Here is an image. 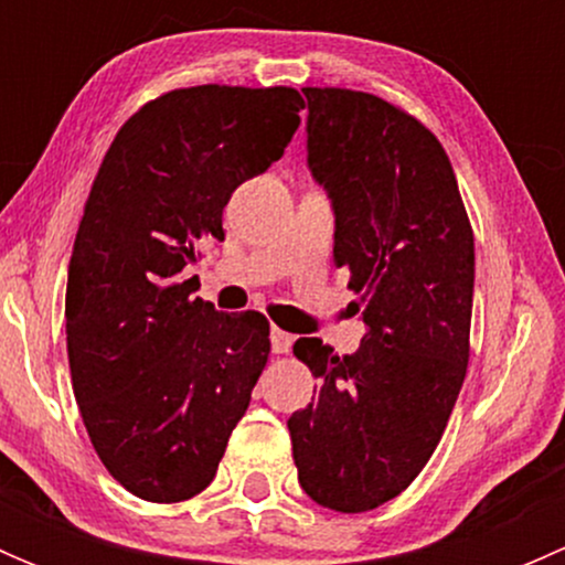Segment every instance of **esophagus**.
I'll return each mask as SVG.
<instances>
[{
	"instance_id": "obj_1",
	"label": "esophagus",
	"mask_w": 565,
	"mask_h": 565,
	"mask_svg": "<svg viewBox=\"0 0 565 565\" xmlns=\"http://www.w3.org/2000/svg\"><path fill=\"white\" fill-rule=\"evenodd\" d=\"M270 347L276 355H287V352L292 350V335L281 328H273L270 330Z\"/></svg>"
}]
</instances>
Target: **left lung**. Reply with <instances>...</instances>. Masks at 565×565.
Listing matches in <instances>:
<instances>
[{
  "mask_svg": "<svg viewBox=\"0 0 565 565\" xmlns=\"http://www.w3.org/2000/svg\"><path fill=\"white\" fill-rule=\"evenodd\" d=\"M303 95L309 169L333 207V259L350 267L366 335L352 355L295 341L319 385L287 426L303 492L361 514L404 492L446 431L470 358L476 246L429 128L377 95Z\"/></svg>",
  "mask_w": 565,
  "mask_h": 565,
  "instance_id": "left-lung-1",
  "label": "left lung"
}]
</instances>
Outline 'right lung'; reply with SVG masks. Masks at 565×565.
<instances>
[{
    "label": "right lung",
    "instance_id": "1",
    "mask_svg": "<svg viewBox=\"0 0 565 565\" xmlns=\"http://www.w3.org/2000/svg\"><path fill=\"white\" fill-rule=\"evenodd\" d=\"M300 108L292 87L172 89L100 163L67 267V361L89 440L136 498L202 492L246 415L270 324L215 311L182 273L224 241L226 202L284 156Z\"/></svg>",
    "mask_w": 565,
    "mask_h": 565
}]
</instances>
